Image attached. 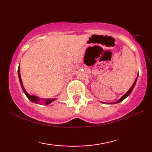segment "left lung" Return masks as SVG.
I'll return each instance as SVG.
<instances>
[{
    "label": "left lung",
    "instance_id": "left-lung-1",
    "mask_svg": "<svg viewBox=\"0 0 152 152\" xmlns=\"http://www.w3.org/2000/svg\"><path fill=\"white\" fill-rule=\"evenodd\" d=\"M137 77H138V76H137ZM137 78H136V79H135V82H133V85L132 86V87H131L130 88V89L129 90V91L126 92V93L123 95V96H121L120 98V99L118 100V101H117L116 102H109V103H108V102H102V103H104V104H116V103H119V102H121V101H123V100H124L125 99H126V98H127L129 95L130 94H131V92H132V91H133V88H134V86H135V84H136V82H137Z\"/></svg>",
    "mask_w": 152,
    "mask_h": 152
}]
</instances>
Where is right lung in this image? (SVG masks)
Masks as SVG:
<instances>
[{
    "label": "right lung",
    "instance_id": "1",
    "mask_svg": "<svg viewBox=\"0 0 152 152\" xmlns=\"http://www.w3.org/2000/svg\"><path fill=\"white\" fill-rule=\"evenodd\" d=\"M18 76H19V82H20V86H21V88L23 91L24 93L26 95L27 97L28 98V99L29 100L33 102H34V103L36 104H39L40 103V101H42V100H43V102H44L45 104H50L51 102H52L53 101H56L57 99H40L39 97L38 96H34V95H30L29 94L27 93V92L25 91V89L23 86V82H22V80H21V77H20V66H19V68H18Z\"/></svg>",
    "mask_w": 152,
    "mask_h": 152
}]
</instances>
